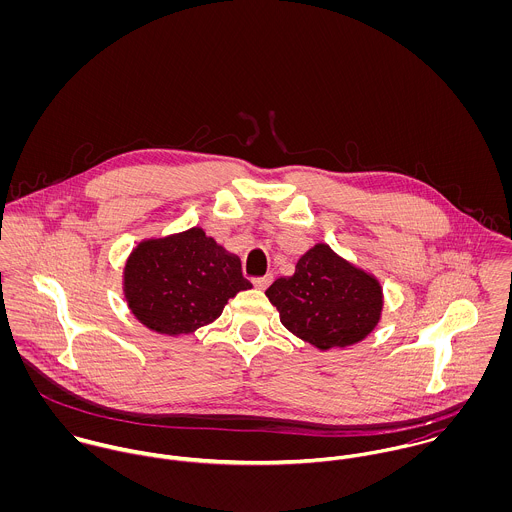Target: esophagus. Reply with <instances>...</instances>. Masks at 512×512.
<instances>
[{"instance_id": "1", "label": "esophagus", "mask_w": 512, "mask_h": 512, "mask_svg": "<svg viewBox=\"0 0 512 512\" xmlns=\"http://www.w3.org/2000/svg\"><path fill=\"white\" fill-rule=\"evenodd\" d=\"M252 284H254V288H258V290H266L270 284H272V276H264V278H254L252 280Z\"/></svg>"}]
</instances>
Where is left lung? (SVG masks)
<instances>
[{
    "mask_svg": "<svg viewBox=\"0 0 512 512\" xmlns=\"http://www.w3.org/2000/svg\"><path fill=\"white\" fill-rule=\"evenodd\" d=\"M266 295L282 325L319 351L363 341L378 325L384 303L380 282L323 242L309 248L293 276L278 278Z\"/></svg>",
    "mask_w": 512,
    "mask_h": 512,
    "instance_id": "1",
    "label": "left lung"
}]
</instances>
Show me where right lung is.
Returning a JSON list of instances; mask_svg holds the SVG:
<instances>
[{"label":"right lung","mask_w":512,"mask_h":512,"mask_svg":"<svg viewBox=\"0 0 512 512\" xmlns=\"http://www.w3.org/2000/svg\"><path fill=\"white\" fill-rule=\"evenodd\" d=\"M250 288L240 260L199 226L140 242L124 268V297L136 319L171 337L213 323L230 297Z\"/></svg>","instance_id":"1"}]
</instances>
